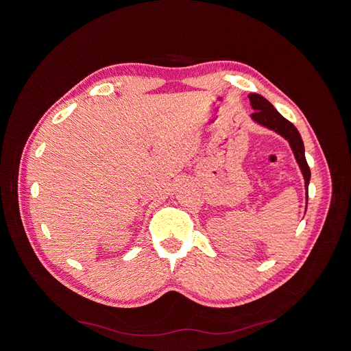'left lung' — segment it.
<instances>
[{
  "label": "left lung",
  "instance_id": "1",
  "mask_svg": "<svg viewBox=\"0 0 351 351\" xmlns=\"http://www.w3.org/2000/svg\"><path fill=\"white\" fill-rule=\"evenodd\" d=\"M250 105L254 109V112L250 115V118L265 128L271 129V131L278 132L282 135L286 141H289L291 151L294 154V158H296L300 171L304 178V188H306V200L308 197V182H310V168L307 165L306 156H304V145L302 141V136L299 131L296 129L290 121L283 118L278 109H276L266 98H263L259 94H250L249 95Z\"/></svg>",
  "mask_w": 351,
  "mask_h": 351
}]
</instances>
